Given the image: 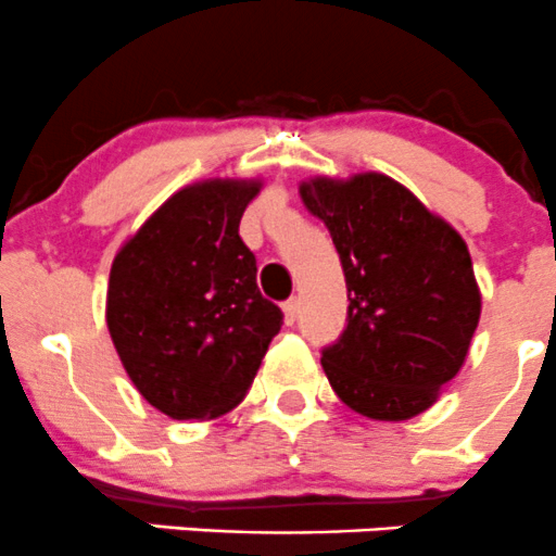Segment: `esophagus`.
Instances as JSON below:
<instances>
[{
	"mask_svg": "<svg viewBox=\"0 0 556 556\" xmlns=\"http://www.w3.org/2000/svg\"><path fill=\"white\" fill-rule=\"evenodd\" d=\"M282 312H285V323L293 325L295 319H299V299H288V301H285Z\"/></svg>",
	"mask_w": 556,
	"mask_h": 556,
	"instance_id": "esophagus-1",
	"label": "esophagus"
}]
</instances>
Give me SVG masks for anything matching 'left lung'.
<instances>
[{
  "instance_id": "obj_1",
  "label": "left lung",
  "mask_w": 556,
  "mask_h": 556,
  "mask_svg": "<svg viewBox=\"0 0 556 556\" xmlns=\"http://www.w3.org/2000/svg\"><path fill=\"white\" fill-rule=\"evenodd\" d=\"M301 199L330 231L350 301L344 333L323 346L325 377L363 417H417L457 377L479 325L468 247L384 174L312 179Z\"/></svg>"
}]
</instances>
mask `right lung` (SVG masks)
<instances>
[{
  "label": "right lung",
  "mask_w": 556,
  "mask_h": 556,
  "mask_svg": "<svg viewBox=\"0 0 556 556\" xmlns=\"http://www.w3.org/2000/svg\"><path fill=\"white\" fill-rule=\"evenodd\" d=\"M255 193L257 182L233 179L182 188L112 263V344L144 401L172 419L231 412L282 328L239 237Z\"/></svg>",
  "instance_id": "obj_1"
}]
</instances>
